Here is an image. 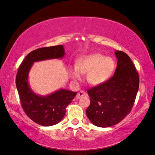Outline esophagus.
Wrapping results in <instances>:
<instances>
[{"label":"esophagus","instance_id":"obj_1","mask_svg":"<svg viewBox=\"0 0 155 155\" xmlns=\"http://www.w3.org/2000/svg\"><path fill=\"white\" fill-rule=\"evenodd\" d=\"M84 95H87V94H86L84 91H82V90H81V91H79V92H78L77 95H76L75 98L77 99V100H79V99H80L81 97H83V96H84Z\"/></svg>","mask_w":155,"mask_h":155}]
</instances>
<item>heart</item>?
I'll use <instances>...</instances> for the list:
<instances>
[{
	"mask_svg": "<svg viewBox=\"0 0 155 155\" xmlns=\"http://www.w3.org/2000/svg\"><path fill=\"white\" fill-rule=\"evenodd\" d=\"M115 67V62L112 58L93 53L78 58L75 68L71 71V75L73 79L79 80L81 78L80 73H88V82L91 85L99 86L112 77Z\"/></svg>",
	"mask_w": 155,
	"mask_h": 155,
	"instance_id": "heart-1",
	"label": "heart"
}]
</instances>
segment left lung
Listing matches in <instances>:
<instances>
[{"label": "left lung", "mask_w": 155, "mask_h": 155, "mask_svg": "<svg viewBox=\"0 0 155 155\" xmlns=\"http://www.w3.org/2000/svg\"><path fill=\"white\" fill-rule=\"evenodd\" d=\"M115 54L117 65L113 77L87 91L91 103L87 115L98 127L120 122L130 112L139 90V74L130 57L121 51Z\"/></svg>", "instance_id": "1"}]
</instances>
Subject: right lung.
Segmentation results:
<instances>
[{"instance_id":"right-lung-1","label":"right lung","mask_w":155,"mask_h":155,"mask_svg":"<svg viewBox=\"0 0 155 155\" xmlns=\"http://www.w3.org/2000/svg\"><path fill=\"white\" fill-rule=\"evenodd\" d=\"M64 54L62 45L37 49L25 57L18 71L16 84L22 107L27 115L39 125L49 126L60 122L65 115L66 108L78 92L60 89L45 96L35 94L28 82L29 71L35 62L59 59Z\"/></svg>"}]
</instances>
